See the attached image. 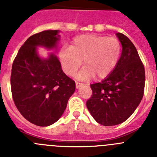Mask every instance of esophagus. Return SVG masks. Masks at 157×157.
I'll list each match as a JSON object with an SVG mask.
<instances>
[{"instance_id":"34e87169","label":"esophagus","mask_w":157,"mask_h":157,"mask_svg":"<svg viewBox=\"0 0 157 157\" xmlns=\"http://www.w3.org/2000/svg\"><path fill=\"white\" fill-rule=\"evenodd\" d=\"M83 84L82 83H80V82H75V86H76V89H78L80 88V86H82Z\"/></svg>"}]
</instances>
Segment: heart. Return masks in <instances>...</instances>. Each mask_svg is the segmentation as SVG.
I'll return each instance as SVG.
<instances>
[{"mask_svg":"<svg viewBox=\"0 0 157 157\" xmlns=\"http://www.w3.org/2000/svg\"><path fill=\"white\" fill-rule=\"evenodd\" d=\"M121 54L120 41L115 37L83 34L73 39L68 48L63 47L59 52V59L67 75L74 76L82 64L78 78L86 80L108 77L117 65Z\"/></svg>","mask_w":157,"mask_h":157,"instance_id":"b5f03b06","label":"heart"}]
</instances>
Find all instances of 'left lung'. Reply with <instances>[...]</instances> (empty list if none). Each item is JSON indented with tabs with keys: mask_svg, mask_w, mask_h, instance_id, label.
Instances as JSON below:
<instances>
[{
	"mask_svg": "<svg viewBox=\"0 0 157 157\" xmlns=\"http://www.w3.org/2000/svg\"><path fill=\"white\" fill-rule=\"evenodd\" d=\"M116 36L122 45L119 62L108 77L91 84L93 94L86 101L91 116L104 126L126 121L139 105L145 89V68L135 46L124 34Z\"/></svg>",
	"mask_w": 157,
	"mask_h": 157,
	"instance_id": "8db88e82",
	"label": "left lung"
}]
</instances>
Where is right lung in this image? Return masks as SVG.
Masks as SVG:
<instances>
[{
    "label": "right lung",
    "instance_id": "obj_1",
    "mask_svg": "<svg viewBox=\"0 0 157 157\" xmlns=\"http://www.w3.org/2000/svg\"><path fill=\"white\" fill-rule=\"evenodd\" d=\"M59 30H47L30 36L12 63L11 89L22 116L33 124L48 127L61 117L75 90V82L63 73L54 53L42 58L37 47L56 48Z\"/></svg>",
    "mask_w": 157,
    "mask_h": 157
}]
</instances>
